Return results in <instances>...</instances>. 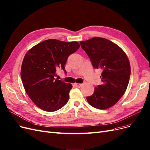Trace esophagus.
<instances>
[{
	"mask_svg": "<svg viewBox=\"0 0 150 150\" xmlns=\"http://www.w3.org/2000/svg\"><path fill=\"white\" fill-rule=\"evenodd\" d=\"M75 85L77 88H80L83 85V84H81V83H75Z\"/></svg>",
	"mask_w": 150,
	"mask_h": 150,
	"instance_id": "esophagus-1",
	"label": "esophagus"
}]
</instances>
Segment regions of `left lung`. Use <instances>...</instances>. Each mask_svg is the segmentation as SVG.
Masks as SVG:
<instances>
[{"instance_id": "obj_1", "label": "left lung", "mask_w": 150, "mask_h": 150, "mask_svg": "<svg viewBox=\"0 0 150 150\" xmlns=\"http://www.w3.org/2000/svg\"><path fill=\"white\" fill-rule=\"evenodd\" d=\"M80 43L94 68L102 70V84L95 87L94 93L86 97L87 101L94 108L107 109L126 92L131 75L128 57L118 45L106 38L97 37Z\"/></svg>"}]
</instances>
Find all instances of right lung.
Wrapping results in <instances>:
<instances>
[{"label":"right lung","instance_id":"1","mask_svg":"<svg viewBox=\"0 0 150 150\" xmlns=\"http://www.w3.org/2000/svg\"><path fill=\"white\" fill-rule=\"evenodd\" d=\"M80 47L77 42L48 39L35 45L25 54L21 69L23 84L38 108L52 112L67 103L72 85L55 79L54 76L59 68L66 71L64 66L68 57Z\"/></svg>","mask_w":150,"mask_h":150}]
</instances>
